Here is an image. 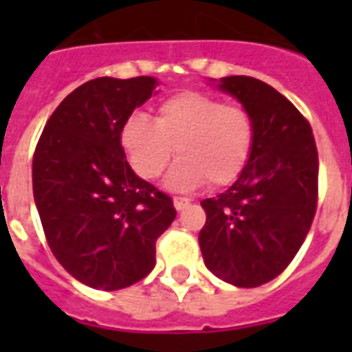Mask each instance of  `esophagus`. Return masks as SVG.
I'll list each match as a JSON object with an SVG mask.
<instances>
[{
  "label": "esophagus",
  "mask_w": 352,
  "mask_h": 352,
  "mask_svg": "<svg viewBox=\"0 0 352 352\" xmlns=\"http://www.w3.org/2000/svg\"><path fill=\"white\" fill-rule=\"evenodd\" d=\"M173 204H175L177 212H181V210H184V208H188V206H190V199L175 197V199H173Z\"/></svg>",
  "instance_id": "1"
}]
</instances>
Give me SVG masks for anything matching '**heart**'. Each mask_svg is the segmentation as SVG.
Returning <instances> with one entry per match:
<instances>
[{"label":"heart","mask_w":352,"mask_h":352,"mask_svg":"<svg viewBox=\"0 0 352 352\" xmlns=\"http://www.w3.org/2000/svg\"><path fill=\"white\" fill-rule=\"evenodd\" d=\"M118 140L127 162L144 181L166 170L171 155L179 160L168 186L192 190L206 182L212 190L230 186L245 171L256 144V124L246 109L226 106L201 91H181L160 102L153 122L129 115Z\"/></svg>","instance_id":"heart-1"}]
</instances>
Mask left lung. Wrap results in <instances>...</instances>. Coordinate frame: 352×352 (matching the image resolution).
Segmentation results:
<instances>
[{"label":"left lung","mask_w":352,"mask_h":352,"mask_svg":"<svg viewBox=\"0 0 352 352\" xmlns=\"http://www.w3.org/2000/svg\"><path fill=\"white\" fill-rule=\"evenodd\" d=\"M256 124V144L239 179L204 199L199 245L206 267L226 283L252 289L289 267L318 206V149L312 127L281 93L250 76L221 78Z\"/></svg>","instance_id":"8db88e82"}]
</instances>
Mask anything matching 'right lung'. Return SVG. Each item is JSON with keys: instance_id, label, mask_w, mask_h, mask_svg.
Listing matches in <instances>:
<instances>
[{"instance_id": "obj_1", "label": "right lung", "mask_w": 352, "mask_h": 352, "mask_svg": "<svg viewBox=\"0 0 352 352\" xmlns=\"http://www.w3.org/2000/svg\"><path fill=\"white\" fill-rule=\"evenodd\" d=\"M157 80L95 78L47 120L32 159V192L60 265L93 289L118 290L155 267V243L175 219L170 195L138 179L118 140L122 122Z\"/></svg>"}]
</instances>
